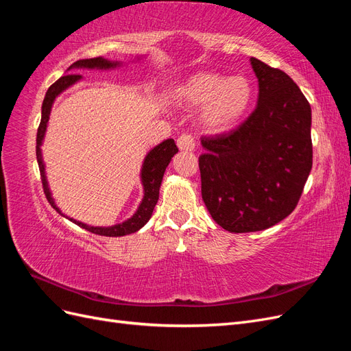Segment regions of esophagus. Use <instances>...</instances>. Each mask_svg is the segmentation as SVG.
<instances>
[{
	"mask_svg": "<svg viewBox=\"0 0 351 351\" xmlns=\"http://www.w3.org/2000/svg\"><path fill=\"white\" fill-rule=\"evenodd\" d=\"M177 146H178V149H182V151H195V147H196L195 137L190 134H182L177 139Z\"/></svg>",
	"mask_w": 351,
	"mask_h": 351,
	"instance_id": "34e87169",
	"label": "esophagus"
}]
</instances>
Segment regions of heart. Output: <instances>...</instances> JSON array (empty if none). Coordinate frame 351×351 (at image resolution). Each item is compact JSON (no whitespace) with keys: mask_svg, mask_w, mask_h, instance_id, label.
I'll return each mask as SVG.
<instances>
[{"mask_svg":"<svg viewBox=\"0 0 351 351\" xmlns=\"http://www.w3.org/2000/svg\"><path fill=\"white\" fill-rule=\"evenodd\" d=\"M253 93L252 82L241 74L227 77L219 73L199 71L178 84L174 98L187 107H202V125L208 132L224 133L247 114Z\"/></svg>","mask_w":351,"mask_h":351,"instance_id":"heart-1","label":"heart"}]
</instances>
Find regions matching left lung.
I'll use <instances>...</instances> for the list:
<instances>
[{"mask_svg":"<svg viewBox=\"0 0 351 351\" xmlns=\"http://www.w3.org/2000/svg\"><path fill=\"white\" fill-rule=\"evenodd\" d=\"M254 111L228 134L202 137V199L230 232L267 230L297 206L312 169V110L289 74L250 58Z\"/></svg>","mask_w":351,"mask_h":351,"instance_id":"1","label":"left lung"}]
</instances>
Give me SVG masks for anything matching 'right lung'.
Masks as SVG:
<instances>
[{
    "label": "right lung",
    "instance_id": "1",
    "mask_svg": "<svg viewBox=\"0 0 351 351\" xmlns=\"http://www.w3.org/2000/svg\"><path fill=\"white\" fill-rule=\"evenodd\" d=\"M121 64H123L121 61H111L107 58L97 57V58H89V60H79L74 62V64H71L67 71L74 70V69L112 70V69L120 67ZM80 79H82L80 74H66V76L60 77L54 84H51L49 89L47 90L45 99H44V102H42V117H40V124H39L38 134H36V159H38V165H39V171H40L42 186H44V192H45V196L51 204V206L54 208L62 217H66V215L62 214L61 209L56 205V200L51 195L40 146H42V143H44V137H45V132H47L48 121H49L52 104H54L56 98L60 93H62L66 89L73 86V84L77 83ZM177 152H178V149H177V146L173 139H167V141L161 142L159 145H156L154 149L147 152V155L143 159L142 169H141V182L143 186V199L141 202L139 208H137V210L129 219H125L124 222H120V224H115L111 227H93V226H88V224H84V222L76 221V219L69 218V217H66V218L73 221L76 226L93 232V234H99V236H105V237H121V236H127V234H132V232L139 231L152 217L154 208L159 199V187H161V183H162L165 168L168 167L169 161H171V158Z\"/></svg>",
    "mask_w": 351,
    "mask_h": 351
}]
</instances>
